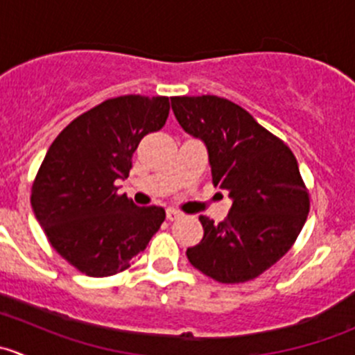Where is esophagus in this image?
Wrapping results in <instances>:
<instances>
[{
    "label": "esophagus",
    "instance_id": "1",
    "mask_svg": "<svg viewBox=\"0 0 355 355\" xmlns=\"http://www.w3.org/2000/svg\"><path fill=\"white\" fill-rule=\"evenodd\" d=\"M166 218L170 221H173V220H178V218H182V213L180 211H177V209H166Z\"/></svg>",
    "mask_w": 355,
    "mask_h": 355
}]
</instances>
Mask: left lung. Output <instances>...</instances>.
I'll use <instances>...</instances> for the list:
<instances>
[{"label":"left lung","mask_w":355,"mask_h":355,"mask_svg":"<svg viewBox=\"0 0 355 355\" xmlns=\"http://www.w3.org/2000/svg\"><path fill=\"white\" fill-rule=\"evenodd\" d=\"M171 110L180 127L204 142L214 187L232 199L225 221L199 216L204 237L187 249L189 263L220 284L259 277L288 252L309 213L295 156L228 99L178 96Z\"/></svg>","instance_id":"left-lung-1"}]
</instances>
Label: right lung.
<instances>
[{
  "mask_svg": "<svg viewBox=\"0 0 355 355\" xmlns=\"http://www.w3.org/2000/svg\"><path fill=\"white\" fill-rule=\"evenodd\" d=\"M170 111L164 96H120L75 118L53 141L32 185V209L56 252L87 277L127 270L159 230L164 209L118 196L132 156Z\"/></svg>",
  "mask_w": 355,
  "mask_h": 355,
  "instance_id": "obj_1",
  "label": "right lung"
}]
</instances>
